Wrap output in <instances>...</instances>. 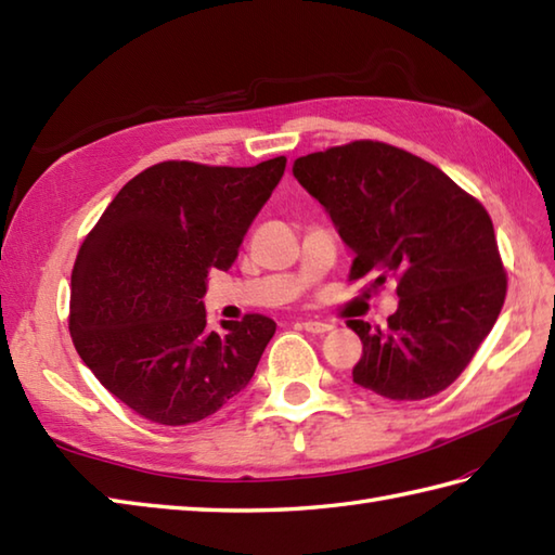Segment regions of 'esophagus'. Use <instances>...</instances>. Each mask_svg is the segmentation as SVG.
<instances>
[{"label": "esophagus", "mask_w": 555, "mask_h": 555, "mask_svg": "<svg viewBox=\"0 0 555 555\" xmlns=\"http://www.w3.org/2000/svg\"><path fill=\"white\" fill-rule=\"evenodd\" d=\"M300 328H305V332L310 334H326L332 332V324L328 322H320V320H305V322H298Z\"/></svg>", "instance_id": "esophagus-1"}]
</instances>
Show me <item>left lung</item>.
Masks as SVG:
<instances>
[{"mask_svg": "<svg viewBox=\"0 0 555 555\" xmlns=\"http://www.w3.org/2000/svg\"><path fill=\"white\" fill-rule=\"evenodd\" d=\"M293 176L356 253L350 281H398L388 328L348 322L362 340L352 382L391 400L451 386L508 288L487 209L434 164L374 140L298 157Z\"/></svg>", "mask_w": 555, "mask_h": 555, "instance_id": "left-lung-1", "label": "left lung"}]
</instances>
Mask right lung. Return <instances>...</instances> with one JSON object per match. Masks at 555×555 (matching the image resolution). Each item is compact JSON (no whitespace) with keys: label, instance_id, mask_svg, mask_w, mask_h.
Returning <instances> with one entry per match:
<instances>
[{"label":"right lung","instance_id":"1","mask_svg":"<svg viewBox=\"0 0 555 555\" xmlns=\"http://www.w3.org/2000/svg\"><path fill=\"white\" fill-rule=\"evenodd\" d=\"M286 171L162 162L116 195L82 241L68 328L109 393L150 422H199L250 384L276 322L245 314L209 332L207 274L227 271Z\"/></svg>","mask_w":555,"mask_h":555}]
</instances>
